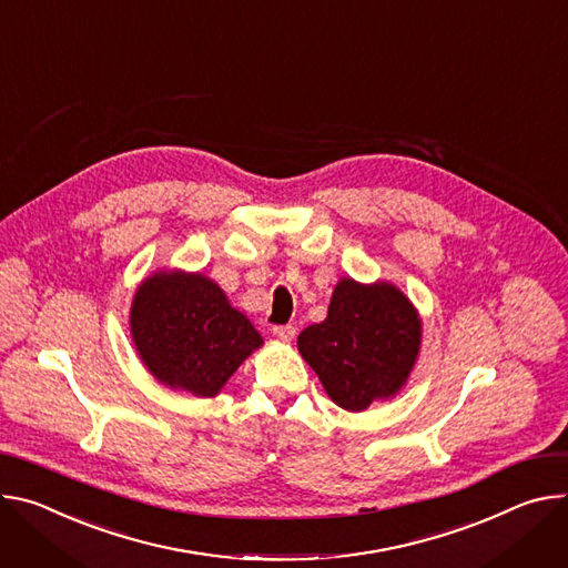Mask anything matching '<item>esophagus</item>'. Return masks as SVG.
<instances>
[{"mask_svg": "<svg viewBox=\"0 0 568 568\" xmlns=\"http://www.w3.org/2000/svg\"><path fill=\"white\" fill-rule=\"evenodd\" d=\"M273 334L284 341V343H291L295 338V327L293 325H275L273 327Z\"/></svg>", "mask_w": 568, "mask_h": 568, "instance_id": "esophagus-1", "label": "esophagus"}]
</instances>
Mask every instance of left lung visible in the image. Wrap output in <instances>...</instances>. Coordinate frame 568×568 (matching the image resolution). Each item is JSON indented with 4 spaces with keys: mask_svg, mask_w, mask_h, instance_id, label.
Returning <instances> with one entry per match:
<instances>
[{
    "mask_svg": "<svg viewBox=\"0 0 568 568\" xmlns=\"http://www.w3.org/2000/svg\"><path fill=\"white\" fill-rule=\"evenodd\" d=\"M419 343L422 321L397 286L358 284L352 277L336 284L327 318L297 336L302 358L332 402L352 413L402 390Z\"/></svg>",
    "mask_w": 568,
    "mask_h": 568,
    "instance_id": "1",
    "label": "left lung"
}]
</instances>
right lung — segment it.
<instances>
[{"mask_svg":"<svg viewBox=\"0 0 568 568\" xmlns=\"http://www.w3.org/2000/svg\"><path fill=\"white\" fill-rule=\"evenodd\" d=\"M131 334L160 384L196 397L219 395L236 367L264 345L216 282L182 271L153 273L140 284Z\"/></svg>","mask_w":568,"mask_h":568,"instance_id":"obj_1","label":"right lung"}]
</instances>
